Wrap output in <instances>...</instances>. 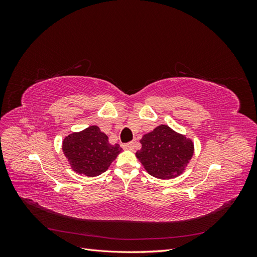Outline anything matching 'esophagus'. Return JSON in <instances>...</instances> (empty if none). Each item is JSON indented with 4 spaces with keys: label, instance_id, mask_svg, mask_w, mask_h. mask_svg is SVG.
I'll list each match as a JSON object with an SVG mask.
<instances>
[{
    "label": "esophagus",
    "instance_id": "obj_1",
    "mask_svg": "<svg viewBox=\"0 0 257 257\" xmlns=\"http://www.w3.org/2000/svg\"><path fill=\"white\" fill-rule=\"evenodd\" d=\"M123 149H126V150H134L135 148V143H128V144H124L122 145Z\"/></svg>",
    "mask_w": 257,
    "mask_h": 257
}]
</instances>
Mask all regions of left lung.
Here are the masks:
<instances>
[{"mask_svg": "<svg viewBox=\"0 0 257 257\" xmlns=\"http://www.w3.org/2000/svg\"><path fill=\"white\" fill-rule=\"evenodd\" d=\"M141 144L142 149L136 152L137 159L148 173L159 179L181 175L194 153V144L190 138L164 124L145 134Z\"/></svg>", "mask_w": 257, "mask_h": 257, "instance_id": "obj_1", "label": "left lung"}]
</instances>
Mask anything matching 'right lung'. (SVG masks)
Here are the masks:
<instances>
[{
	"label": "right lung",
	"instance_id": "obj_1",
	"mask_svg": "<svg viewBox=\"0 0 257 257\" xmlns=\"http://www.w3.org/2000/svg\"><path fill=\"white\" fill-rule=\"evenodd\" d=\"M62 149L74 172L88 177L105 173L122 151L118 144H109L108 136L96 125L66 136Z\"/></svg>",
	"mask_w": 257,
	"mask_h": 257
}]
</instances>
